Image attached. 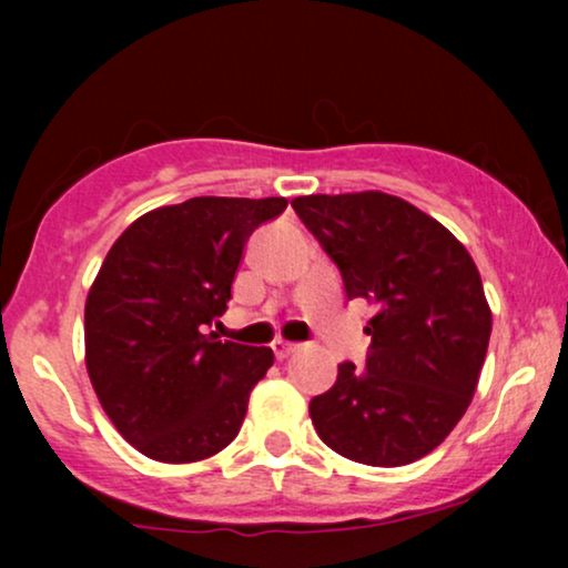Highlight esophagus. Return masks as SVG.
<instances>
[{
  "label": "esophagus",
  "mask_w": 568,
  "mask_h": 568,
  "mask_svg": "<svg viewBox=\"0 0 568 568\" xmlns=\"http://www.w3.org/2000/svg\"><path fill=\"white\" fill-rule=\"evenodd\" d=\"M296 349H298L296 344H291V342H275V344H272V352H275L277 361H285V357H291Z\"/></svg>",
  "instance_id": "obj_1"
}]
</instances>
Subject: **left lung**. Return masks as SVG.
Returning a JSON list of instances; mask_svg holds the SVG:
<instances>
[{"label":"left lung","instance_id":"obj_1","mask_svg":"<svg viewBox=\"0 0 568 568\" xmlns=\"http://www.w3.org/2000/svg\"><path fill=\"white\" fill-rule=\"evenodd\" d=\"M334 258L347 298L374 306L366 368L338 366L312 397L317 435L371 467H400L438 448L470 406L491 310L478 266L440 221L384 192L291 202Z\"/></svg>","mask_w":568,"mask_h":568}]
</instances>
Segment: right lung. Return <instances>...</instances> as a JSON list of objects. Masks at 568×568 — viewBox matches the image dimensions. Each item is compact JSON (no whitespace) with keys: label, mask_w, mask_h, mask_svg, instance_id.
<instances>
[{"label":"right lung","mask_w":568,"mask_h":568,"mask_svg":"<svg viewBox=\"0 0 568 568\" xmlns=\"http://www.w3.org/2000/svg\"><path fill=\"white\" fill-rule=\"evenodd\" d=\"M285 197H192L154 207L116 237L84 302V366L135 452L168 465L219 454L243 427L270 347L216 342L243 247Z\"/></svg>","instance_id":"right-lung-1"}]
</instances>
